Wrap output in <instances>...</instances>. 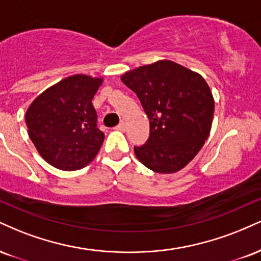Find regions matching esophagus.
<instances>
[{"mask_svg": "<svg viewBox=\"0 0 261 261\" xmlns=\"http://www.w3.org/2000/svg\"><path fill=\"white\" fill-rule=\"evenodd\" d=\"M115 130H119V131H124L125 130V122L121 121L120 124L118 125V126H115Z\"/></svg>", "mask_w": 261, "mask_h": 261, "instance_id": "1", "label": "esophagus"}]
</instances>
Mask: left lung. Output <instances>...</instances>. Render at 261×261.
<instances>
[{"mask_svg":"<svg viewBox=\"0 0 261 261\" xmlns=\"http://www.w3.org/2000/svg\"><path fill=\"white\" fill-rule=\"evenodd\" d=\"M121 81L136 93L149 119L148 141L134 147L137 159L159 174L181 170L212 128L215 103L206 81L166 59L126 71Z\"/></svg>","mask_w":261,"mask_h":261,"instance_id":"8db88e82","label":"left lung"}]
</instances>
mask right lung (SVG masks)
<instances>
[{
	"label": "right lung",
	"mask_w": 261,
	"mask_h": 261,
	"mask_svg": "<svg viewBox=\"0 0 261 261\" xmlns=\"http://www.w3.org/2000/svg\"><path fill=\"white\" fill-rule=\"evenodd\" d=\"M102 83L100 77L71 75L43 91L28 108L30 140L59 170L83 169L99 152L105 134L97 127L92 98Z\"/></svg>",
	"instance_id": "obj_1"
}]
</instances>
